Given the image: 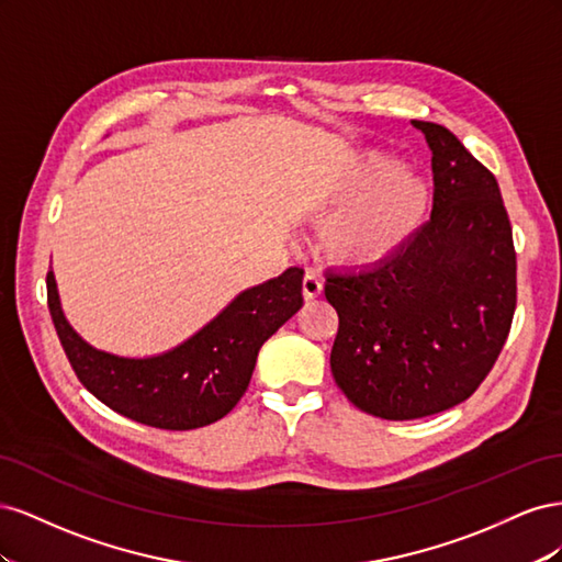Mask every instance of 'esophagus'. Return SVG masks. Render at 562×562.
<instances>
[{"label": "esophagus", "instance_id": "obj_1", "mask_svg": "<svg viewBox=\"0 0 562 562\" xmlns=\"http://www.w3.org/2000/svg\"><path fill=\"white\" fill-rule=\"evenodd\" d=\"M321 291H323V279H321V274L318 271H307V274H304V279H302V293H304V300H314V297H318L321 295Z\"/></svg>", "mask_w": 562, "mask_h": 562}]
</instances>
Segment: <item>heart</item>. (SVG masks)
<instances>
[{
	"mask_svg": "<svg viewBox=\"0 0 562 562\" xmlns=\"http://www.w3.org/2000/svg\"><path fill=\"white\" fill-rule=\"evenodd\" d=\"M335 213L323 246L337 262L378 265L411 244L431 211V184L396 157L368 149L356 155L323 196Z\"/></svg>",
	"mask_w": 562,
	"mask_h": 562,
	"instance_id": "obj_1",
	"label": "heart"
}]
</instances>
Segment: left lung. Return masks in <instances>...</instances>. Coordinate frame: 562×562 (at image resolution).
<instances>
[{
  "mask_svg": "<svg viewBox=\"0 0 562 562\" xmlns=\"http://www.w3.org/2000/svg\"><path fill=\"white\" fill-rule=\"evenodd\" d=\"M431 149L434 209L389 260L328 271L337 386L359 411L419 419L467 401L495 366L516 310V250L499 184L446 126Z\"/></svg>",
  "mask_w": 562,
  "mask_h": 562,
  "instance_id": "obj_1",
  "label": "left lung"
}]
</instances>
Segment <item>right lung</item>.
Listing matches in <instances>:
<instances>
[{
    "instance_id": "add662e5",
    "label": "right lung",
    "mask_w": 562,
    "mask_h": 562,
    "mask_svg": "<svg viewBox=\"0 0 562 562\" xmlns=\"http://www.w3.org/2000/svg\"><path fill=\"white\" fill-rule=\"evenodd\" d=\"M304 269L291 267L236 295L206 326L164 353L119 356L89 345L65 318L54 271L48 312L79 382L114 413L187 431L225 417L248 389L260 347L302 307Z\"/></svg>"
}]
</instances>
